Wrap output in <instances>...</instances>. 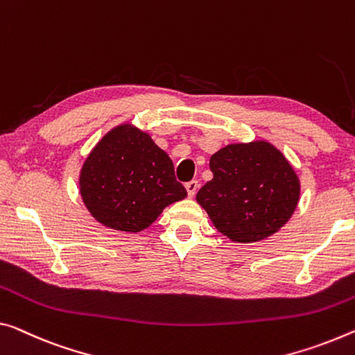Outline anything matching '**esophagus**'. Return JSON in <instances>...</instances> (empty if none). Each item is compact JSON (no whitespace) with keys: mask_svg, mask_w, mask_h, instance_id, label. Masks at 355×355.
Here are the masks:
<instances>
[{"mask_svg":"<svg viewBox=\"0 0 355 355\" xmlns=\"http://www.w3.org/2000/svg\"><path fill=\"white\" fill-rule=\"evenodd\" d=\"M185 189H187V195L192 198V196H195L196 190H198V181H190L185 184Z\"/></svg>","mask_w":355,"mask_h":355,"instance_id":"esophagus-1","label":"esophagus"}]
</instances>
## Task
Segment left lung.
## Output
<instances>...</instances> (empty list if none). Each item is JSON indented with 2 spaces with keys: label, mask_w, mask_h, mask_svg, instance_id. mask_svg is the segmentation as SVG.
<instances>
[{
  "label": "left lung",
  "mask_w": 355,
  "mask_h": 355,
  "mask_svg": "<svg viewBox=\"0 0 355 355\" xmlns=\"http://www.w3.org/2000/svg\"><path fill=\"white\" fill-rule=\"evenodd\" d=\"M209 168L214 178L198 190L196 201L232 241L271 236L297 208V174L266 141L225 146L211 157Z\"/></svg>",
  "instance_id": "8db88e82"
}]
</instances>
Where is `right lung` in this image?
<instances>
[{
  "label": "right lung",
  "mask_w": 355,
  "mask_h": 355,
  "mask_svg": "<svg viewBox=\"0 0 355 355\" xmlns=\"http://www.w3.org/2000/svg\"><path fill=\"white\" fill-rule=\"evenodd\" d=\"M79 185L98 222L128 233L144 230L168 205L187 196L166 152L133 125L116 127L95 146Z\"/></svg>",
  "instance_id": "add662e5"
}]
</instances>
